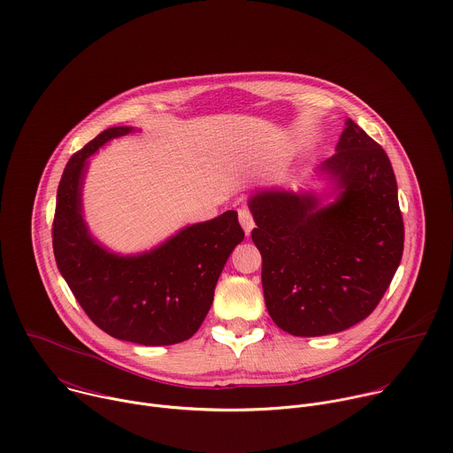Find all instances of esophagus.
I'll return each instance as SVG.
<instances>
[{"mask_svg": "<svg viewBox=\"0 0 453 453\" xmlns=\"http://www.w3.org/2000/svg\"><path fill=\"white\" fill-rule=\"evenodd\" d=\"M238 220L245 231V234H250L252 227H254V219H252V213L247 210V208H242L238 210Z\"/></svg>", "mask_w": 453, "mask_h": 453, "instance_id": "obj_1", "label": "esophagus"}]
</instances>
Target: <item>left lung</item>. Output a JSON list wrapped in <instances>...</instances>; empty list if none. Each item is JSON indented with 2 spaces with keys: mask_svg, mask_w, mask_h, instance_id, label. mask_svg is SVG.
I'll return each mask as SVG.
<instances>
[{
  "mask_svg": "<svg viewBox=\"0 0 453 453\" xmlns=\"http://www.w3.org/2000/svg\"><path fill=\"white\" fill-rule=\"evenodd\" d=\"M342 189L334 204L267 189L249 201L252 242L276 325L296 337L342 332L389 288L403 254L396 177L385 150L353 121L319 168Z\"/></svg>",
  "mask_w": 453,
  "mask_h": 453,
  "instance_id": "left-lung-1",
  "label": "left lung"
}]
</instances>
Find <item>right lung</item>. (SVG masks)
Returning <instances> with one entry per match:
<instances>
[{"instance_id": "1", "label": "right lung", "mask_w": 453, "mask_h": 453, "mask_svg": "<svg viewBox=\"0 0 453 453\" xmlns=\"http://www.w3.org/2000/svg\"><path fill=\"white\" fill-rule=\"evenodd\" d=\"M112 127L72 156L57 189L55 262L95 325L114 339L168 346L196 334L211 308L215 285L243 240L236 211L189 226L161 247L118 256L100 247L82 220L81 189L88 157L105 142L131 133Z\"/></svg>"}]
</instances>
